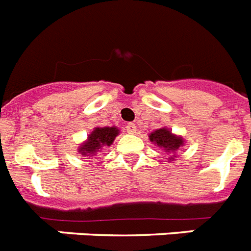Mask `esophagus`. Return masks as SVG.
<instances>
[{
    "mask_svg": "<svg viewBox=\"0 0 251 251\" xmlns=\"http://www.w3.org/2000/svg\"><path fill=\"white\" fill-rule=\"evenodd\" d=\"M126 130H127L129 134H134V133H136V130H137V128H136V124L128 123L127 126H126Z\"/></svg>",
    "mask_w": 251,
    "mask_h": 251,
    "instance_id": "esophagus-1",
    "label": "esophagus"
}]
</instances>
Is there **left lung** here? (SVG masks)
Instances as JSON below:
<instances>
[{"label": "left lung", "mask_w": 251, "mask_h": 251, "mask_svg": "<svg viewBox=\"0 0 251 251\" xmlns=\"http://www.w3.org/2000/svg\"><path fill=\"white\" fill-rule=\"evenodd\" d=\"M150 141L152 144L158 145L159 148H161L165 152H176V151L181 150V148L185 144L183 138L179 136L173 134L169 129L167 128H160V129L154 130L152 133L149 136ZM175 155H172L171 160H173Z\"/></svg>", "instance_id": "1"}]
</instances>
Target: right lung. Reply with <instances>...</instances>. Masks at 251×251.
Wrapping results in <instances>:
<instances>
[{
	"mask_svg": "<svg viewBox=\"0 0 251 251\" xmlns=\"http://www.w3.org/2000/svg\"><path fill=\"white\" fill-rule=\"evenodd\" d=\"M119 134L117 127H97L92 130L83 144L78 148V152L83 156L93 158L99 154L103 146H110Z\"/></svg>",
	"mask_w": 251,
	"mask_h": 251,
	"instance_id": "add662e5",
	"label": "right lung"
}]
</instances>
